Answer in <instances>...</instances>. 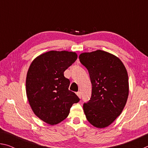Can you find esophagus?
Masks as SVG:
<instances>
[{"mask_svg":"<svg viewBox=\"0 0 148 148\" xmlns=\"http://www.w3.org/2000/svg\"><path fill=\"white\" fill-rule=\"evenodd\" d=\"M76 95H77V97H78L79 99L81 98V95H82L81 92H79H79H76Z\"/></svg>","mask_w":148,"mask_h":148,"instance_id":"obj_1","label":"esophagus"}]
</instances>
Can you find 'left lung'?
I'll list each match as a JSON object with an SVG mask.
<instances>
[{"instance_id":"8db88e82","label":"left lung","mask_w":148,"mask_h":148,"mask_svg":"<svg viewBox=\"0 0 148 148\" xmlns=\"http://www.w3.org/2000/svg\"><path fill=\"white\" fill-rule=\"evenodd\" d=\"M92 84L91 99L84 104L90 123L97 128L109 126L123 110L129 96V77L118 57L102 50L79 55Z\"/></svg>"}]
</instances>
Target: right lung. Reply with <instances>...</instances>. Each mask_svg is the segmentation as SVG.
<instances>
[{"instance_id":"obj_1","label":"right lung","mask_w":148,"mask_h":148,"mask_svg":"<svg viewBox=\"0 0 148 148\" xmlns=\"http://www.w3.org/2000/svg\"><path fill=\"white\" fill-rule=\"evenodd\" d=\"M77 53L49 51L36 57L26 77V93L34 114L46 123L54 125L69 116L72 104L79 101L69 91L70 81L64 72L77 59Z\"/></svg>"}]
</instances>
